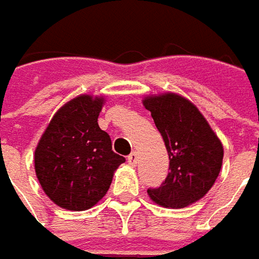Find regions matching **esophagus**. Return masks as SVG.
Returning a JSON list of instances; mask_svg holds the SVG:
<instances>
[{"mask_svg": "<svg viewBox=\"0 0 259 259\" xmlns=\"http://www.w3.org/2000/svg\"><path fill=\"white\" fill-rule=\"evenodd\" d=\"M127 162L130 165H136V162H138V153L136 152H132L129 156H127Z\"/></svg>", "mask_w": 259, "mask_h": 259, "instance_id": "obj_1", "label": "esophagus"}]
</instances>
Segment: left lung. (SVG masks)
Listing matches in <instances>:
<instances>
[{
    "label": "left lung",
    "mask_w": 259,
    "mask_h": 259,
    "mask_svg": "<svg viewBox=\"0 0 259 259\" xmlns=\"http://www.w3.org/2000/svg\"><path fill=\"white\" fill-rule=\"evenodd\" d=\"M143 106L151 111L169 156L165 181L158 188H149L148 194L163 207H187L214 184L223 146L204 116L184 97L174 93L146 97Z\"/></svg>",
    "instance_id": "1"
}]
</instances>
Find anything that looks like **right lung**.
Here are the masks:
<instances>
[{"label":"right lung","instance_id":"right-lung-1","mask_svg":"<svg viewBox=\"0 0 259 259\" xmlns=\"http://www.w3.org/2000/svg\"><path fill=\"white\" fill-rule=\"evenodd\" d=\"M103 104V97L73 98L56 111L40 138L34 152L36 175L59 207L75 211L93 207L126 161L113 152L108 133L98 126Z\"/></svg>","mask_w":259,"mask_h":259}]
</instances>
